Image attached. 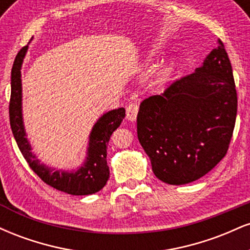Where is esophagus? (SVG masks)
<instances>
[{
	"instance_id": "obj_1",
	"label": "esophagus",
	"mask_w": 250,
	"mask_h": 250,
	"mask_svg": "<svg viewBox=\"0 0 250 250\" xmlns=\"http://www.w3.org/2000/svg\"><path fill=\"white\" fill-rule=\"evenodd\" d=\"M125 110H127V119L129 121L133 122L137 117V113H139V104L135 102L130 103V104H128V107Z\"/></svg>"
}]
</instances>
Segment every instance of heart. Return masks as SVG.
Returning <instances> with one entry per match:
<instances>
[{
  "mask_svg": "<svg viewBox=\"0 0 250 250\" xmlns=\"http://www.w3.org/2000/svg\"><path fill=\"white\" fill-rule=\"evenodd\" d=\"M161 53H162V47H160V45L157 44L154 45V47H151L150 49L148 50L147 55H146V61L147 62L154 61V60L156 59V57ZM177 65H179V60H177L176 57H171V59H169L156 73V76H155V83H156L157 85L167 84V83L171 80V77L174 76Z\"/></svg>",
  "mask_w": 250,
  "mask_h": 250,
  "instance_id": "heart-1",
  "label": "heart"
}]
</instances>
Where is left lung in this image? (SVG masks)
Instances as JSON below:
<instances>
[{"instance_id":"1","label":"left lung","mask_w":250,"mask_h":250,"mask_svg":"<svg viewBox=\"0 0 250 250\" xmlns=\"http://www.w3.org/2000/svg\"><path fill=\"white\" fill-rule=\"evenodd\" d=\"M236 113L233 69L219 40L195 73L140 104L137 137L155 176L174 186L205 176L227 154Z\"/></svg>"}]
</instances>
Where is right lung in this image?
<instances>
[{"label": "right lung", "mask_w": 250, "mask_h": 250, "mask_svg": "<svg viewBox=\"0 0 250 250\" xmlns=\"http://www.w3.org/2000/svg\"><path fill=\"white\" fill-rule=\"evenodd\" d=\"M33 40V39H31ZM30 40V41H31ZM28 45L16 55L11 69V96L9 103L10 125L17 146L30 168L39 175L43 182L57 190L70 195H90L104 187L109 179L107 165V145L111 134L120 127L125 116V108L113 109L104 113L91 128L85 159L79 168L73 170L51 168L44 165L31 151V145L27 139L23 114H22V80L21 69Z\"/></svg>", "instance_id": "obj_1"}]
</instances>
